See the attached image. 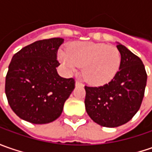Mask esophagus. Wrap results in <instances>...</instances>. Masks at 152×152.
I'll return each instance as SVG.
<instances>
[{"label":"esophagus","mask_w":152,"mask_h":152,"mask_svg":"<svg viewBox=\"0 0 152 152\" xmlns=\"http://www.w3.org/2000/svg\"><path fill=\"white\" fill-rule=\"evenodd\" d=\"M75 85H81V86H83V84L80 82V81H79V80H76V82H75Z\"/></svg>","instance_id":"esophagus-1"}]
</instances>
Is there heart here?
<instances>
[{"instance_id":"b5f03b06","label":"heart","mask_w":152,"mask_h":152,"mask_svg":"<svg viewBox=\"0 0 152 152\" xmlns=\"http://www.w3.org/2000/svg\"><path fill=\"white\" fill-rule=\"evenodd\" d=\"M60 61L70 70L82 67L84 79L91 85H101L116 76L121 64L119 50L102 43L77 42L68 47L67 54L60 51Z\"/></svg>"}]
</instances>
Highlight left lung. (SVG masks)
Returning a JSON list of instances; mask_svg holds the SVG:
<instances>
[{"label": "left lung", "mask_w": 152, "mask_h": 152, "mask_svg": "<svg viewBox=\"0 0 152 152\" xmlns=\"http://www.w3.org/2000/svg\"><path fill=\"white\" fill-rule=\"evenodd\" d=\"M121 64L116 76L108 84L85 86V109L95 123L115 128L128 123L140 107L147 74L140 58L118 44Z\"/></svg>", "instance_id": "left-lung-1"}]
</instances>
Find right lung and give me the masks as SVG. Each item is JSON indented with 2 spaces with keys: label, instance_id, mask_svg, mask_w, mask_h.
<instances>
[{
  "label": "right lung",
  "instance_id": "right-lung-1",
  "mask_svg": "<svg viewBox=\"0 0 152 152\" xmlns=\"http://www.w3.org/2000/svg\"><path fill=\"white\" fill-rule=\"evenodd\" d=\"M63 39H41L18 51L6 76L9 105L20 118L35 124L55 121L75 87L73 78H61L56 68Z\"/></svg>",
  "mask_w": 152,
  "mask_h": 152
}]
</instances>
